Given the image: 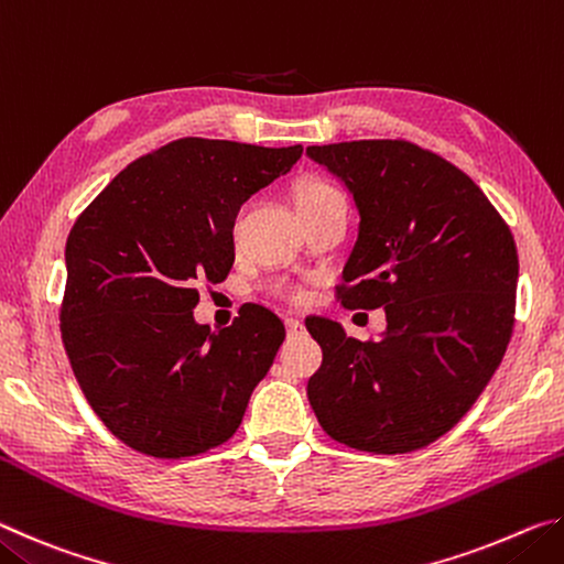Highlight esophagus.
<instances>
[{
    "mask_svg": "<svg viewBox=\"0 0 564 564\" xmlns=\"http://www.w3.org/2000/svg\"><path fill=\"white\" fill-rule=\"evenodd\" d=\"M285 328H289V336H301L303 323H301V318L291 316V318H285Z\"/></svg>",
    "mask_w": 564,
    "mask_h": 564,
    "instance_id": "34e87169",
    "label": "esophagus"
}]
</instances>
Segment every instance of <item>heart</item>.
Segmentation results:
<instances>
[{"label":"heart","instance_id":"b5f03b06","mask_svg":"<svg viewBox=\"0 0 564 564\" xmlns=\"http://www.w3.org/2000/svg\"><path fill=\"white\" fill-rule=\"evenodd\" d=\"M338 198H343L340 191H338L336 186H333V184H328V181H323V178H308V181H303V184H301L299 188H295V194H293L295 208H299L301 216L316 212V208L326 206V204H330V202H338ZM271 291H273L275 295H281V299L291 301V303H301V301L305 299L303 285L291 283V281H275V283L271 285Z\"/></svg>","mask_w":564,"mask_h":564}]
</instances>
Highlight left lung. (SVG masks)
<instances>
[{
    "label": "left lung",
    "mask_w": 564,
    "mask_h": 564,
    "mask_svg": "<svg viewBox=\"0 0 564 564\" xmlns=\"http://www.w3.org/2000/svg\"><path fill=\"white\" fill-rule=\"evenodd\" d=\"M346 181L360 228L343 308H386L376 340L308 318L323 362L308 400L333 441L362 453L420 451L457 425L490 383L514 326L518 248L480 186L405 139L308 147Z\"/></svg>",
    "instance_id": "8db88e82"
}]
</instances>
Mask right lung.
<instances>
[{"mask_svg": "<svg viewBox=\"0 0 564 564\" xmlns=\"http://www.w3.org/2000/svg\"><path fill=\"white\" fill-rule=\"evenodd\" d=\"M301 154L176 139L131 161L76 218L62 340L91 410L133 451L178 460L241 425L285 338L283 321L248 303L214 333L194 321L196 285L226 279L238 208Z\"/></svg>", "mask_w": 564, "mask_h": 564, "instance_id": "1", "label": "right lung"}]
</instances>
